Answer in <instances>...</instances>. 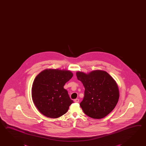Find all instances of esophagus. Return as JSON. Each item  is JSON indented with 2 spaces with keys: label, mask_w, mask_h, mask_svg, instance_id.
<instances>
[{
  "label": "esophagus",
  "mask_w": 146,
  "mask_h": 146,
  "mask_svg": "<svg viewBox=\"0 0 146 146\" xmlns=\"http://www.w3.org/2000/svg\"><path fill=\"white\" fill-rule=\"evenodd\" d=\"M75 102H79V99H74V100Z\"/></svg>",
  "instance_id": "esophagus-1"
}]
</instances>
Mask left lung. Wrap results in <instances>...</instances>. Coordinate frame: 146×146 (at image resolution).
I'll use <instances>...</instances> for the list:
<instances>
[{
  "label": "left lung",
  "mask_w": 146,
  "mask_h": 146,
  "mask_svg": "<svg viewBox=\"0 0 146 146\" xmlns=\"http://www.w3.org/2000/svg\"><path fill=\"white\" fill-rule=\"evenodd\" d=\"M76 74L85 87L83 100L80 103L84 112L95 119L107 116L115 107L119 99L116 81L103 70L88 73L78 71Z\"/></svg>",
  "instance_id": "1"
}]
</instances>
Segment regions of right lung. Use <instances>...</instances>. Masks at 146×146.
Segmentation results:
<instances>
[{
    "instance_id": "1",
    "label": "right lung",
    "mask_w": 146,
    "mask_h": 146,
    "mask_svg": "<svg viewBox=\"0 0 146 146\" xmlns=\"http://www.w3.org/2000/svg\"><path fill=\"white\" fill-rule=\"evenodd\" d=\"M73 75L70 70L47 68L36 76L32 88V97L42 114L56 119L67 112L73 101L63 86Z\"/></svg>"
}]
</instances>
